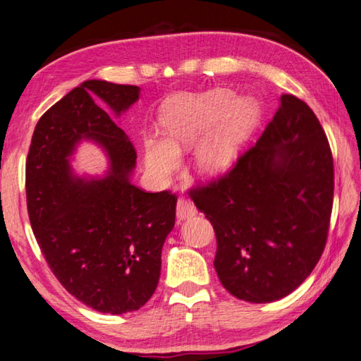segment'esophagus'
<instances>
[{"mask_svg": "<svg viewBox=\"0 0 361 361\" xmlns=\"http://www.w3.org/2000/svg\"><path fill=\"white\" fill-rule=\"evenodd\" d=\"M197 214V208L194 207L192 202H189L188 199H178L176 202V217L178 221H185V219H189Z\"/></svg>", "mask_w": 361, "mask_h": 361, "instance_id": "esophagus-1", "label": "esophagus"}]
</instances>
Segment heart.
<instances>
[{
	"instance_id": "1",
	"label": "heart",
	"mask_w": 361,
	"mask_h": 361,
	"mask_svg": "<svg viewBox=\"0 0 361 361\" xmlns=\"http://www.w3.org/2000/svg\"><path fill=\"white\" fill-rule=\"evenodd\" d=\"M258 118V106L250 100L233 102L228 90L176 97L166 104L161 126L166 140L147 137L145 164L158 176H167L178 164L181 147L194 144L195 167L202 173H217L235 159L239 147Z\"/></svg>"
}]
</instances>
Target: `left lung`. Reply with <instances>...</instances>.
Returning a JSON list of instances; mask_svg holds the SVG:
<instances>
[{
	"mask_svg": "<svg viewBox=\"0 0 361 361\" xmlns=\"http://www.w3.org/2000/svg\"><path fill=\"white\" fill-rule=\"evenodd\" d=\"M334 180L319 120L283 94L257 144L219 178L188 190L213 225L214 267L231 295L267 303L303 283L327 243Z\"/></svg>",
	"mask_w": 361,
	"mask_h": 361,
	"instance_id": "left-lung-1",
	"label": "left lung"
}]
</instances>
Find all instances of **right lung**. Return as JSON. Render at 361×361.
Returning a JSON list of instances; mask_svg holds the SVG:
<instances>
[{
  "label": "right lung",
  "instance_id": "1",
  "mask_svg": "<svg viewBox=\"0 0 361 361\" xmlns=\"http://www.w3.org/2000/svg\"><path fill=\"white\" fill-rule=\"evenodd\" d=\"M137 98V86L84 81L40 117L26 158L27 214L42 255L73 298L100 313L145 305L175 225L176 195L133 185L136 148L106 111L120 116ZM81 138L109 152L104 179L84 182L69 172L66 157Z\"/></svg>",
  "mask_w": 361,
  "mask_h": 361
}]
</instances>
